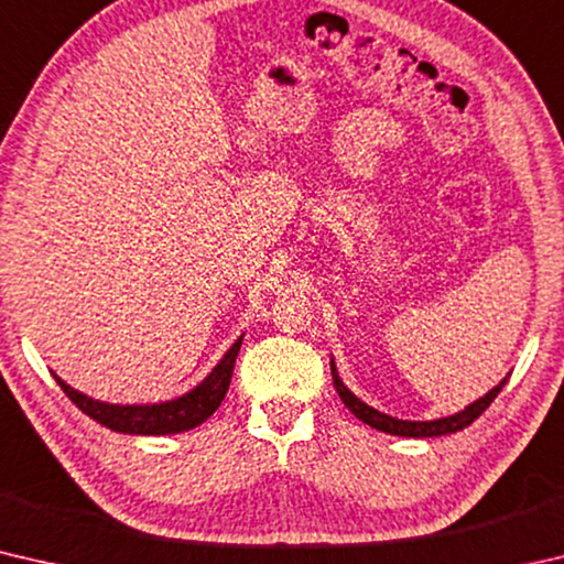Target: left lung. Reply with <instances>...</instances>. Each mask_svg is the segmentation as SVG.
Instances as JSON below:
<instances>
[{"label":"left lung","mask_w":564,"mask_h":564,"mask_svg":"<svg viewBox=\"0 0 564 564\" xmlns=\"http://www.w3.org/2000/svg\"><path fill=\"white\" fill-rule=\"evenodd\" d=\"M330 376H333V386H336L340 400L346 403V408L350 410L352 415L362 420L366 425L376 427V431H383V433H390V435H403V437H437V435L463 431V427L470 425L475 417H480L485 410H488V405L492 403L495 398H498V393L502 390L505 380H508V378L500 380V383L495 386L488 395L475 400V403H470L465 410H460V413H455V415L437 417V420H398V417H390L386 413H380V410L366 405L360 398L352 395L350 390L343 386V380H340L338 370H336V362H333V360H330Z\"/></svg>","instance_id":"obj_1"}]
</instances>
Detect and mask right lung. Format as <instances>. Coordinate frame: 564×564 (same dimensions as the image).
<instances>
[{
  "mask_svg": "<svg viewBox=\"0 0 564 564\" xmlns=\"http://www.w3.org/2000/svg\"><path fill=\"white\" fill-rule=\"evenodd\" d=\"M241 340L243 336L228 348L226 356L218 360V366L194 390H188V393L181 398L166 400V403H154V405L101 403V400H94L89 395L79 393V390H74L72 386H66L59 376L54 378L66 393V398H69L82 413H87L104 427H109V431L129 433V435L184 433V431H191V427L206 423V420L216 413V408L221 405V400L226 398V390L231 386L234 362H236L238 350H241Z\"/></svg>",
  "mask_w": 564,
  "mask_h": 564,
  "instance_id": "add662e5",
  "label": "right lung"
}]
</instances>
